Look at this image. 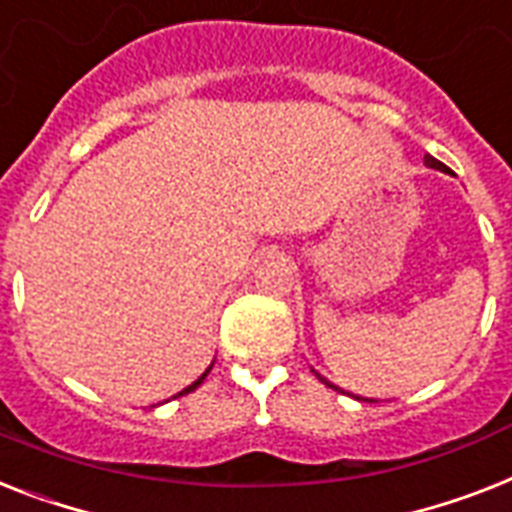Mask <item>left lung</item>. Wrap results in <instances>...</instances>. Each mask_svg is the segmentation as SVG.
I'll return each mask as SVG.
<instances>
[{"label": "left lung", "mask_w": 512, "mask_h": 512, "mask_svg": "<svg viewBox=\"0 0 512 512\" xmlns=\"http://www.w3.org/2000/svg\"><path fill=\"white\" fill-rule=\"evenodd\" d=\"M426 165H429V168L442 170V173H450V168H447V165H444V162H439V160H436V157H431V155H426ZM321 381H323V384H328L326 378H321ZM328 386H331V389H336L334 384H328ZM357 400H360V397H357Z\"/></svg>", "instance_id": "8db88e82"}]
</instances>
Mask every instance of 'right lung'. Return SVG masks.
<instances>
[{
  "label": "right lung",
  "instance_id": "add662e5",
  "mask_svg": "<svg viewBox=\"0 0 512 512\" xmlns=\"http://www.w3.org/2000/svg\"><path fill=\"white\" fill-rule=\"evenodd\" d=\"M210 371H213V365H210V368H207V371H205V373H202V376H199V378H197V381H191V384H189V386H186V389H181V392H178V394H176V397H184V394L194 392V389H197V386H199V384H202V381H205V376H207V373H210Z\"/></svg>",
  "mask_w": 512,
  "mask_h": 512
}]
</instances>
